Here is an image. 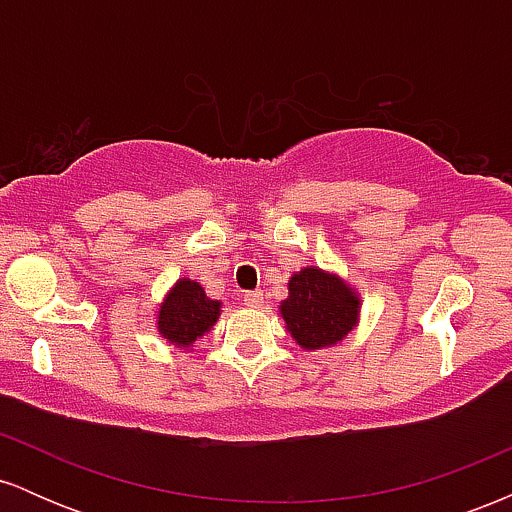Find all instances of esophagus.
<instances>
[{
	"mask_svg": "<svg viewBox=\"0 0 512 512\" xmlns=\"http://www.w3.org/2000/svg\"><path fill=\"white\" fill-rule=\"evenodd\" d=\"M243 303L248 305V308H252V310L260 308V305H262V293L260 291H248L243 296Z\"/></svg>",
	"mask_w": 512,
	"mask_h": 512,
	"instance_id": "1",
	"label": "esophagus"
}]
</instances>
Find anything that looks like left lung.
I'll return each instance as SVG.
<instances>
[{"label": "left lung", "mask_w": 512, "mask_h": 512, "mask_svg": "<svg viewBox=\"0 0 512 512\" xmlns=\"http://www.w3.org/2000/svg\"><path fill=\"white\" fill-rule=\"evenodd\" d=\"M286 289L279 317L303 351L332 349L358 327L361 293L337 272L308 264L291 274Z\"/></svg>", "instance_id": "obj_1"}]
</instances>
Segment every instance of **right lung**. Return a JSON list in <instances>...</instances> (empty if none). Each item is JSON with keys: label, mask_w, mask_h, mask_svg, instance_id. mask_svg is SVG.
<instances>
[{"label": "right lung", "mask_w": 512, "mask_h": 512, "mask_svg": "<svg viewBox=\"0 0 512 512\" xmlns=\"http://www.w3.org/2000/svg\"><path fill=\"white\" fill-rule=\"evenodd\" d=\"M221 317V301H211L202 284L180 276L154 310L158 337L175 349L192 351Z\"/></svg>", "instance_id": "add662e5"}]
</instances>
